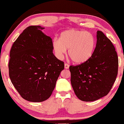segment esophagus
I'll use <instances>...</instances> for the list:
<instances>
[{"instance_id":"obj_1","label":"esophagus","mask_w":124,"mask_h":124,"mask_svg":"<svg viewBox=\"0 0 124 124\" xmlns=\"http://www.w3.org/2000/svg\"><path fill=\"white\" fill-rule=\"evenodd\" d=\"M64 67H65V69H69V65H68V64L65 63V65H64Z\"/></svg>"}]
</instances>
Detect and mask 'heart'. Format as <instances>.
<instances>
[{
  "label": "heart",
  "instance_id": "1",
  "mask_svg": "<svg viewBox=\"0 0 124 124\" xmlns=\"http://www.w3.org/2000/svg\"><path fill=\"white\" fill-rule=\"evenodd\" d=\"M53 48L59 60L67 53L75 63L84 64L92 56L95 48V39L88 32L69 30L62 32L59 39H54Z\"/></svg>",
  "mask_w": 124,
  "mask_h": 124
}]
</instances>
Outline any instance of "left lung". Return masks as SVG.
Here are the masks:
<instances>
[{"instance_id":"left-lung-1","label":"left lung","mask_w":124,"mask_h":124,"mask_svg":"<svg viewBox=\"0 0 124 124\" xmlns=\"http://www.w3.org/2000/svg\"><path fill=\"white\" fill-rule=\"evenodd\" d=\"M119 61L111 41L103 32H97L92 56L85 63L69 67L75 94L83 101H94L106 96L115 82Z\"/></svg>"}]
</instances>
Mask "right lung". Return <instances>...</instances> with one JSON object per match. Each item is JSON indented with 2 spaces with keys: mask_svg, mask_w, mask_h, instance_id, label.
<instances>
[{
  "mask_svg": "<svg viewBox=\"0 0 124 124\" xmlns=\"http://www.w3.org/2000/svg\"><path fill=\"white\" fill-rule=\"evenodd\" d=\"M40 26L28 27L13 43L10 52L9 74L21 97L40 102L52 94L64 62L53 53V40Z\"/></svg>",
  "mask_w": 124,
  "mask_h": 124,
  "instance_id": "add662e5",
  "label": "right lung"
}]
</instances>
